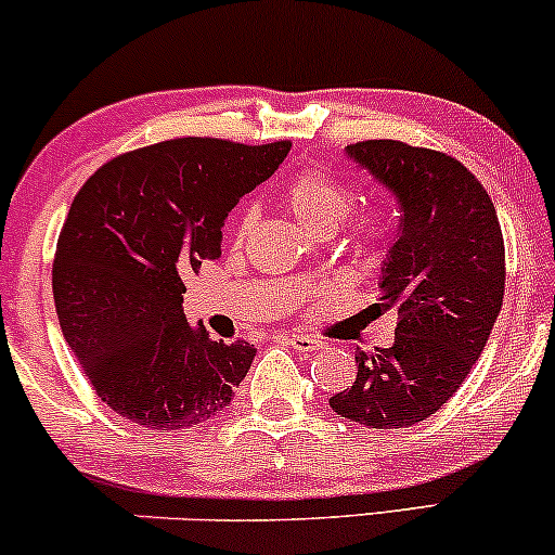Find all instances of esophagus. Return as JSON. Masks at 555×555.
<instances>
[{
  "mask_svg": "<svg viewBox=\"0 0 555 555\" xmlns=\"http://www.w3.org/2000/svg\"><path fill=\"white\" fill-rule=\"evenodd\" d=\"M289 344L297 349V352H318V349L326 347L321 339H313V336H302V334L289 336Z\"/></svg>",
  "mask_w": 555,
  "mask_h": 555,
  "instance_id": "esophagus-1",
  "label": "esophagus"
}]
</instances>
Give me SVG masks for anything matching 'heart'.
<instances>
[{
	"label": "heart",
	"mask_w": 555,
	"mask_h": 555,
	"mask_svg": "<svg viewBox=\"0 0 555 555\" xmlns=\"http://www.w3.org/2000/svg\"><path fill=\"white\" fill-rule=\"evenodd\" d=\"M282 201L289 208V214L302 224L308 232H334L336 227L347 219L349 211L354 208V190L344 184L336 177L326 175L318 169H305L299 175L289 177L282 188ZM256 214L253 208H245L234 221V232L242 240L250 232ZM358 245L360 247H375L384 245L393 232V219L386 208H371L360 216L358 221Z\"/></svg>",
	"instance_id": "obj_1"
}]
</instances>
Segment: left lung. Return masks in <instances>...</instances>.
Segmentation results:
<instances>
[{
  "label": "left lung",
  "mask_w": 555,
  "mask_h": 555,
  "mask_svg": "<svg viewBox=\"0 0 555 555\" xmlns=\"http://www.w3.org/2000/svg\"><path fill=\"white\" fill-rule=\"evenodd\" d=\"M347 156L399 203V232L380 266L375 313L393 310V344L360 352L358 378L328 399L367 428H410L436 415L480 358L501 313L506 256L493 201L441 151L362 140Z\"/></svg>",
  "instance_id": "1"
}]
</instances>
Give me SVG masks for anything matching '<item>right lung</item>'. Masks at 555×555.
Here are the masks:
<instances>
[{
	"instance_id": "obj_1",
	"label": "right lung",
	"mask_w": 555,
	"mask_h": 555,
	"mask_svg": "<svg viewBox=\"0 0 555 555\" xmlns=\"http://www.w3.org/2000/svg\"><path fill=\"white\" fill-rule=\"evenodd\" d=\"M289 145L167 140L112 158L75 195L56 242L54 305L82 373L119 417L180 430L229 406L256 347L190 326L184 279L221 256L229 211Z\"/></svg>"
}]
</instances>
